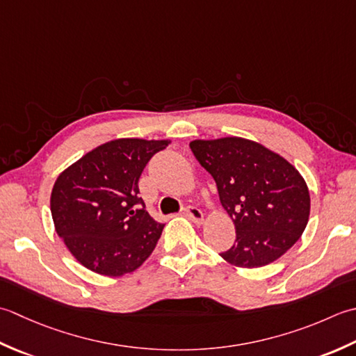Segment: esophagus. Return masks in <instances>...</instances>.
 <instances>
[{
    "label": "esophagus",
    "instance_id": "esophagus-1",
    "mask_svg": "<svg viewBox=\"0 0 356 356\" xmlns=\"http://www.w3.org/2000/svg\"><path fill=\"white\" fill-rule=\"evenodd\" d=\"M184 213L187 218L193 221L195 224H202V221H204V213H202L201 210L197 207H187Z\"/></svg>",
    "mask_w": 356,
    "mask_h": 356
}]
</instances>
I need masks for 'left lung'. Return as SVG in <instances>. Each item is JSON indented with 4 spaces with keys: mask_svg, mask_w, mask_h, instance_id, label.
Returning <instances> with one entry per match:
<instances>
[{
    "mask_svg": "<svg viewBox=\"0 0 356 356\" xmlns=\"http://www.w3.org/2000/svg\"><path fill=\"white\" fill-rule=\"evenodd\" d=\"M195 158L213 177L220 201L235 224V244L221 258L255 269L273 263L307 226L310 195L286 158L241 136L193 140Z\"/></svg>",
    "mask_w": 356,
    "mask_h": 356,
    "instance_id": "obj_1",
    "label": "left lung"
}]
</instances>
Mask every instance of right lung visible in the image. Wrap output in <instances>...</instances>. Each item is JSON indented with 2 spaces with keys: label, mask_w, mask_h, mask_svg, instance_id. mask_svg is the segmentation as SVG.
Segmentation results:
<instances>
[{
  "label": "right lung",
  "mask_w": 356,
  "mask_h": 356,
  "mask_svg": "<svg viewBox=\"0 0 356 356\" xmlns=\"http://www.w3.org/2000/svg\"><path fill=\"white\" fill-rule=\"evenodd\" d=\"M170 143L118 138L58 175L50 195L55 230L86 269L121 277L154 252L164 224L144 210L138 179L149 159Z\"/></svg>",
  "instance_id": "1"
}]
</instances>
